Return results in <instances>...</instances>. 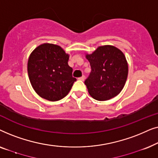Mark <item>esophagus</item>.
<instances>
[{"mask_svg": "<svg viewBox=\"0 0 158 158\" xmlns=\"http://www.w3.org/2000/svg\"><path fill=\"white\" fill-rule=\"evenodd\" d=\"M78 80H80V81H83L84 80H85V76H84V75H83V76H82V77H79Z\"/></svg>", "mask_w": 158, "mask_h": 158, "instance_id": "obj_1", "label": "esophagus"}]
</instances>
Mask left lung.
<instances>
[{
    "label": "left lung",
    "instance_id": "1",
    "mask_svg": "<svg viewBox=\"0 0 158 158\" xmlns=\"http://www.w3.org/2000/svg\"><path fill=\"white\" fill-rule=\"evenodd\" d=\"M91 72L85 81L88 93L98 101L109 100L119 94L128 75V64L123 52L114 46L99 47L86 55Z\"/></svg>",
    "mask_w": 158,
    "mask_h": 158
}]
</instances>
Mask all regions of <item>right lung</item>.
I'll return each mask as SVG.
<instances>
[{"label":"right lung","mask_w":158,"mask_h":158,"mask_svg":"<svg viewBox=\"0 0 158 158\" xmlns=\"http://www.w3.org/2000/svg\"><path fill=\"white\" fill-rule=\"evenodd\" d=\"M68 60L69 55L58 45L44 44L32 52L28 60V75L39 96L57 101L68 94L76 81Z\"/></svg>","instance_id":"right-lung-1"}]
</instances>
